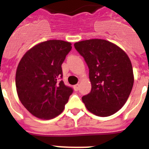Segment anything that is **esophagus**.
I'll return each instance as SVG.
<instances>
[{
	"mask_svg": "<svg viewBox=\"0 0 149 149\" xmlns=\"http://www.w3.org/2000/svg\"><path fill=\"white\" fill-rule=\"evenodd\" d=\"M79 84H76V85H75V86H73V89H74L75 91H78V90H79Z\"/></svg>",
	"mask_w": 149,
	"mask_h": 149,
	"instance_id": "obj_1",
	"label": "esophagus"
}]
</instances>
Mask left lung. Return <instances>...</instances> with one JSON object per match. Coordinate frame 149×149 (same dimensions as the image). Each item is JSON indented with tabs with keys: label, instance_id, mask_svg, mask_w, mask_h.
<instances>
[{
	"label": "left lung",
	"instance_id": "left-lung-1",
	"mask_svg": "<svg viewBox=\"0 0 149 149\" xmlns=\"http://www.w3.org/2000/svg\"><path fill=\"white\" fill-rule=\"evenodd\" d=\"M89 68L91 91L82 100L86 109L100 117L115 113L127 101L134 84L133 69L126 52L104 39L74 44Z\"/></svg>",
	"mask_w": 149,
	"mask_h": 149
}]
</instances>
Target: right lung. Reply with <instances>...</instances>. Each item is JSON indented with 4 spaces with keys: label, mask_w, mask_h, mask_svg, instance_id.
<instances>
[{
    "label": "right lung",
    "mask_w": 149,
    "mask_h": 149,
    "mask_svg": "<svg viewBox=\"0 0 149 149\" xmlns=\"http://www.w3.org/2000/svg\"><path fill=\"white\" fill-rule=\"evenodd\" d=\"M71 43L49 40L26 52L20 60L15 77L17 96L23 106L40 119L59 115L72 89L63 80L62 64L70 52Z\"/></svg>",
    "instance_id": "add662e5"
}]
</instances>
